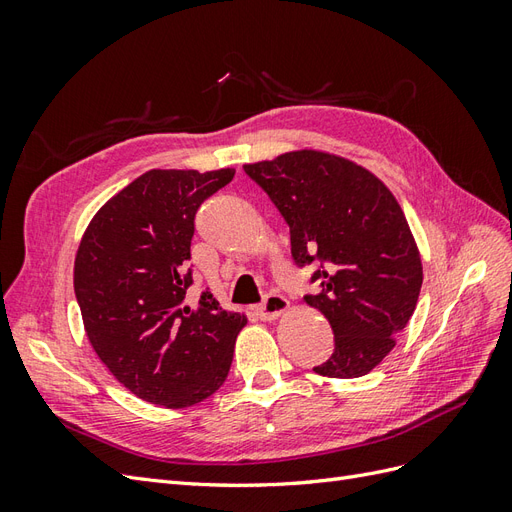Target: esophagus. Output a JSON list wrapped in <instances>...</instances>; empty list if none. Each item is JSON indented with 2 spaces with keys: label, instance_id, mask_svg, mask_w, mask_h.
Listing matches in <instances>:
<instances>
[{
  "label": "esophagus",
  "instance_id": "1",
  "mask_svg": "<svg viewBox=\"0 0 512 512\" xmlns=\"http://www.w3.org/2000/svg\"><path fill=\"white\" fill-rule=\"evenodd\" d=\"M288 309L286 297L277 292H269L265 299H262L260 305H256V316L262 320H275L280 314H284Z\"/></svg>",
  "mask_w": 512,
  "mask_h": 512
}]
</instances>
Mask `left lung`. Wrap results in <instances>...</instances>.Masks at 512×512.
Instances as JSON below:
<instances>
[{
  "mask_svg": "<svg viewBox=\"0 0 512 512\" xmlns=\"http://www.w3.org/2000/svg\"><path fill=\"white\" fill-rule=\"evenodd\" d=\"M290 228L292 260L316 267L303 301L329 320L335 348L314 367L329 378L369 374L414 314L423 265L414 237L386 185L350 160L290 151L243 166Z\"/></svg>",
  "mask_w": 512,
  "mask_h": 512,
  "instance_id": "8db88e82",
  "label": "left lung"
}]
</instances>
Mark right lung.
<instances>
[{"label":"right lung","instance_id":"1","mask_svg":"<svg viewBox=\"0 0 512 512\" xmlns=\"http://www.w3.org/2000/svg\"><path fill=\"white\" fill-rule=\"evenodd\" d=\"M235 170H149L96 213L74 260V294L108 371L149 404L188 408L224 384L245 316L209 290L196 303L188 260L200 205Z\"/></svg>","mask_w":512,"mask_h":512}]
</instances>
